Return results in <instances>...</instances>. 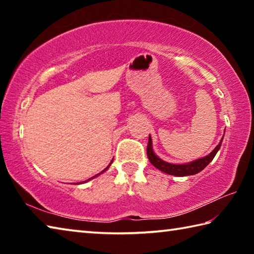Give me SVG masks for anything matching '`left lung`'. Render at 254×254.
Instances as JSON below:
<instances>
[{
  "mask_svg": "<svg viewBox=\"0 0 254 254\" xmlns=\"http://www.w3.org/2000/svg\"><path fill=\"white\" fill-rule=\"evenodd\" d=\"M223 140V137H222ZM222 140L221 142L216 145L212 152H210L208 156H206L201 159H198V160H195L192 162L189 163H185V165H173V163L166 162L161 160L160 158H158L156 154L153 153L152 150V140L151 136L149 135V141H148V147H147V154L150 162L156 167L157 169L163 171V173L168 174V175H173V176H178V177H184V176H190V175H195L199 171L203 170L208 163L213 160L215 154L217 153L218 150L221 148L222 144Z\"/></svg>",
  "mask_w": 254,
  "mask_h": 254,
  "instance_id": "1",
  "label": "left lung"
}]
</instances>
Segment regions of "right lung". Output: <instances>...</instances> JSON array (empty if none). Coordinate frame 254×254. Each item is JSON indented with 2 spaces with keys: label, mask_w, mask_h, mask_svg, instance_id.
Wrapping results in <instances>:
<instances>
[{
  "label": "right lung",
  "mask_w": 254,
  "mask_h": 254,
  "mask_svg": "<svg viewBox=\"0 0 254 254\" xmlns=\"http://www.w3.org/2000/svg\"><path fill=\"white\" fill-rule=\"evenodd\" d=\"M111 163H112V162H111ZM111 163H110V165H109V166H107V167H106V168H105L104 170H103V171H102V173H104V171H105V170H107V168H109V167L111 166ZM102 173H101V174H102ZM101 174H97L96 176H98V175H101ZM96 176H95V177H96ZM93 178H94V177H93ZM89 179H92V178H89ZM89 179H87V180H89ZM87 180H86V182H87Z\"/></svg>",
  "instance_id": "1"
}]
</instances>
